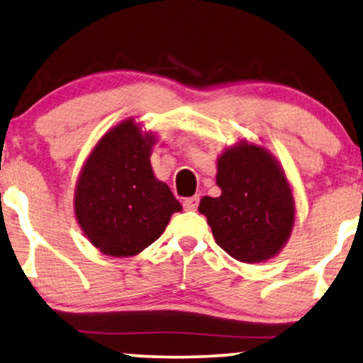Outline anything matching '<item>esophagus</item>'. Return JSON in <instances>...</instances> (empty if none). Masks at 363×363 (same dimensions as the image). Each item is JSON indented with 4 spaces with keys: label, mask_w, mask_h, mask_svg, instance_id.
I'll list each match as a JSON object with an SVG mask.
<instances>
[{
    "label": "esophagus",
    "mask_w": 363,
    "mask_h": 363,
    "mask_svg": "<svg viewBox=\"0 0 363 363\" xmlns=\"http://www.w3.org/2000/svg\"><path fill=\"white\" fill-rule=\"evenodd\" d=\"M198 203H200V198H198V196L186 198V200L183 201V208H185L186 211H195L198 208Z\"/></svg>",
    "instance_id": "esophagus-1"
}]
</instances>
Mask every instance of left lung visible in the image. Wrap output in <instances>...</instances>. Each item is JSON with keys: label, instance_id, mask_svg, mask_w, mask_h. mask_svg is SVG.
<instances>
[{"label": "left lung", "instance_id": "obj_1", "mask_svg": "<svg viewBox=\"0 0 363 363\" xmlns=\"http://www.w3.org/2000/svg\"><path fill=\"white\" fill-rule=\"evenodd\" d=\"M218 198H201L216 245L241 262L276 256L294 226V196L282 168L266 148L241 142L218 158Z\"/></svg>", "mask_w": 363, "mask_h": 363}]
</instances>
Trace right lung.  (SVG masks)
<instances>
[{
  "label": "right lung",
  "mask_w": 363,
  "mask_h": 363,
  "mask_svg": "<svg viewBox=\"0 0 363 363\" xmlns=\"http://www.w3.org/2000/svg\"><path fill=\"white\" fill-rule=\"evenodd\" d=\"M153 137L125 121L84 163L74 211L89 241L107 256H135L157 241L182 205L150 165Z\"/></svg>",
  "instance_id": "add662e5"
}]
</instances>
